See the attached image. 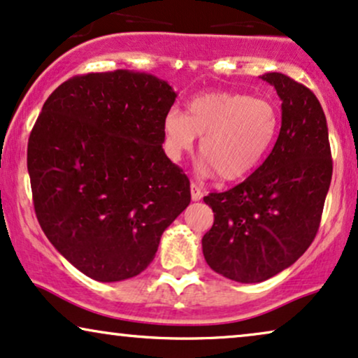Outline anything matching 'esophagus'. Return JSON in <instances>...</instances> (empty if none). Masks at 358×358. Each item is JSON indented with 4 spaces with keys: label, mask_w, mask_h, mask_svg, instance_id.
<instances>
[{
    "label": "esophagus",
    "mask_w": 358,
    "mask_h": 358,
    "mask_svg": "<svg viewBox=\"0 0 358 358\" xmlns=\"http://www.w3.org/2000/svg\"><path fill=\"white\" fill-rule=\"evenodd\" d=\"M189 189H192V200L193 201H200L201 198H203V189L198 187L196 183L189 185Z\"/></svg>",
    "instance_id": "esophagus-1"
}]
</instances>
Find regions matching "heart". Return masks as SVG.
Returning a JSON list of instances; mask_svg holds the SVG:
<instances>
[{
  "label": "heart",
  "mask_w": 358,
  "mask_h": 358,
  "mask_svg": "<svg viewBox=\"0 0 358 358\" xmlns=\"http://www.w3.org/2000/svg\"><path fill=\"white\" fill-rule=\"evenodd\" d=\"M279 114L273 102L239 92H211L193 99L185 115L170 110L164 120L165 148L173 160L201 137L206 169L224 182L252 173L273 147Z\"/></svg>",
  "instance_id": "1"
}]
</instances>
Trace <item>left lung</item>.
I'll use <instances>...</instances> for the list:
<instances>
[{
    "mask_svg": "<svg viewBox=\"0 0 358 358\" xmlns=\"http://www.w3.org/2000/svg\"><path fill=\"white\" fill-rule=\"evenodd\" d=\"M262 80L282 101L269 157L243 183L203 198L215 223L201 239L208 266L236 282H262L294 264L317 234L332 180L329 130L310 89L280 74Z\"/></svg>",
    "mask_w": 358,
    "mask_h": 358,
    "instance_id": "left-lung-1",
    "label": "left lung"
}]
</instances>
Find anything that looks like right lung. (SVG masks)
Returning <instances> with one entry per match:
<instances>
[{
  "mask_svg": "<svg viewBox=\"0 0 358 358\" xmlns=\"http://www.w3.org/2000/svg\"><path fill=\"white\" fill-rule=\"evenodd\" d=\"M169 83L119 69L54 90L31 130L34 211L49 241L101 282L134 278L189 205V180L165 155Z\"/></svg>",
  "mask_w": 358,
  "mask_h": 358,
  "instance_id": "add662e5",
  "label": "right lung"
}]
</instances>
